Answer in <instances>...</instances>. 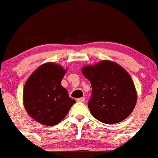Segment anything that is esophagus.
<instances>
[{"instance_id":"esophagus-1","label":"esophagus","mask_w":158,"mask_h":158,"mask_svg":"<svg viewBox=\"0 0 158 158\" xmlns=\"http://www.w3.org/2000/svg\"><path fill=\"white\" fill-rule=\"evenodd\" d=\"M76 101H77V102H84V101H85V97L78 98V99H76Z\"/></svg>"}]
</instances>
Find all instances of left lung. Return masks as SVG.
Masks as SVG:
<instances>
[{
    "mask_svg": "<svg viewBox=\"0 0 158 158\" xmlns=\"http://www.w3.org/2000/svg\"><path fill=\"white\" fill-rule=\"evenodd\" d=\"M92 85L88 102L90 113L106 124L120 123L134 110L137 92L131 76L120 65L103 60L82 69Z\"/></svg>",
    "mask_w": 158,
    "mask_h": 158,
    "instance_id": "8db88e82",
    "label": "left lung"
}]
</instances>
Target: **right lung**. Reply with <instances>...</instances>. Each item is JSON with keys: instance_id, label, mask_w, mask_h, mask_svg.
<instances>
[{"instance_id": "right-lung-1", "label": "right lung", "mask_w": 158, "mask_h": 158, "mask_svg": "<svg viewBox=\"0 0 158 158\" xmlns=\"http://www.w3.org/2000/svg\"><path fill=\"white\" fill-rule=\"evenodd\" d=\"M65 72L61 65L48 62L38 67L26 81L23 91L24 108L38 123L57 124L76 102L61 85Z\"/></svg>"}]
</instances>
